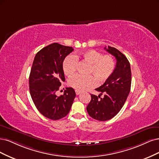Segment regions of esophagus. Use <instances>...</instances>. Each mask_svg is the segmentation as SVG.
<instances>
[{
	"instance_id": "1",
	"label": "esophagus",
	"mask_w": 159,
	"mask_h": 159,
	"mask_svg": "<svg viewBox=\"0 0 159 159\" xmlns=\"http://www.w3.org/2000/svg\"><path fill=\"white\" fill-rule=\"evenodd\" d=\"M75 93H76V95H79L80 94V91H78V90H75Z\"/></svg>"
}]
</instances>
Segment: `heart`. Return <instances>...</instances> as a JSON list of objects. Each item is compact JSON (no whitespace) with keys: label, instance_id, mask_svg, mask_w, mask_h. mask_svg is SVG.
<instances>
[{"label":"heart","instance_id":"heart-1","mask_svg":"<svg viewBox=\"0 0 159 159\" xmlns=\"http://www.w3.org/2000/svg\"><path fill=\"white\" fill-rule=\"evenodd\" d=\"M89 64L86 74L83 76L76 75L69 80V85L78 91H84L96 85L97 82L103 83L108 79L115 69V60L110 54L102 55L94 49L86 50L79 55H69L63 63V70L66 76L70 77L75 75L77 68L78 60Z\"/></svg>","mask_w":159,"mask_h":159}]
</instances>
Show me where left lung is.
I'll use <instances>...</instances> for the list:
<instances>
[{
  "label": "left lung",
  "instance_id": "obj_1",
  "mask_svg": "<svg viewBox=\"0 0 159 159\" xmlns=\"http://www.w3.org/2000/svg\"><path fill=\"white\" fill-rule=\"evenodd\" d=\"M116 59L113 73L104 84L95 90L98 96L91 94V100L86 107L89 116L94 120L104 121L113 118L122 108L129 94L131 84L130 63L118 49L108 46L104 48ZM102 93L105 95L102 98Z\"/></svg>",
  "mask_w": 159,
  "mask_h": 159
}]
</instances>
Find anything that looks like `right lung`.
<instances>
[{"mask_svg":"<svg viewBox=\"0 0 159 159\" xmlns=\"http://www.w3.org/2000/svg\"><path fill=\"white\" fill-rule=\"evenodd\" d=\"M72 47L53 43L35 55L29 77L30 93L38 110L47 118L58 120L69 114L76 96L73 88H66L63 95L55 94L65 80L63 70L65 58Z\"/></svg>","mask_w":159,"mask_h":159,"instance_id":"add662e5","label":"right lung"}]
</instances>
